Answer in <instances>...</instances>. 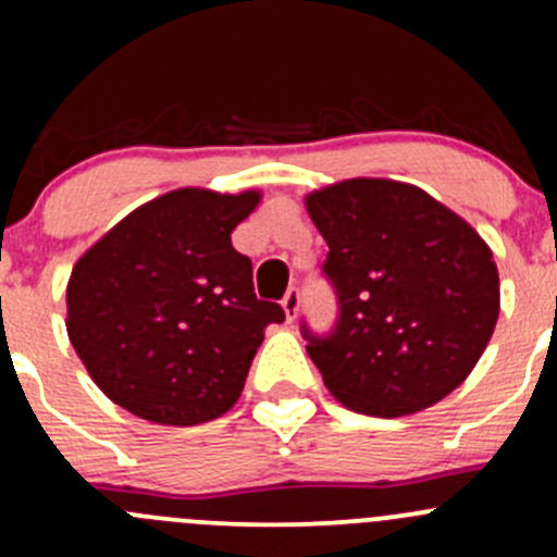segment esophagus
I'll return each mask as SVG.
<instances>
[{
	"label": "esophagus",
	"instance_id": "34e87169",
	"mask_svg": "<svg viewBox=\"0 0 557 557\" xmlns=\"http://www.w3.org/2000/svg\"><path fill=\"white\" fill-rule=\"evenodd\" d=\"M299 307H301V294H299V288H288V294L283 296L285 318H288V320L299 318Z\"/></svg>",
	"mask_w": 557,
	"mask_h": 557
}]
</instances>
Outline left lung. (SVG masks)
Instances as JSON below:
<instances>
[{"label":"left lung","mask_w":557,"mask_h":557,"mask_svg":"<svg viewBox=\"0 0 557 557\" xmlns=\"http://www.w3.org/2000/svg\"><path fill=\"white\" fill-rule=\"evenodd\" d=\"M329 245L323 274L339 318L325 336L301 323L336 401L398 418L442 401L469 377L498 320L491 247L414 185L352 177L307 196Z\"/></svg>","instance_id":"left-lung-1"}]
</instances>
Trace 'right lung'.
Returning <instances> with one entry per match:
<instances>
[{"instance_id":"1","label":"right lung","mask_w":557,"mask_h":557,"mask_svg":"<svg viewBox=\"0 0 557 557\" xmlns=\"http://www.w3.org/2000/svg\"><path fill=\"white\" fill-rule=\"evenodd\" d=\"M258 190L177 188L128 212L81 256L66 285V334L117 407L161 425H199L237 404L283 307L252 294L232 232Z\"/></svg>"}]
</instances>
